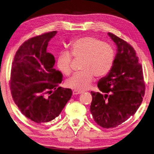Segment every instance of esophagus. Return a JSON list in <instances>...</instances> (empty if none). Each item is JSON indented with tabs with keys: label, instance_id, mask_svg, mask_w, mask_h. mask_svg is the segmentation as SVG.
<instances>
[{
	"label": "esophagus",
	"instance_id": "obj_1",
	"mask_svg": "<svg viewBox=\"0 0 154 154\" xmlns=\"http://www.w3.org/2000/svg\"><path fill=\"white\" fill-rule=\"evenodd\" d=\"M82 93V91H78V90H74L73 92H72L73 95H78V94H80Z\"/></svg>",
	"mask_w": 154,
	"mask_h": 154
}]
</instances>
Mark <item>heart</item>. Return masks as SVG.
I'll list each match as a JSON object with an SVG mask.
<instances>
[{
    "mask_svg": "<svg viewBox=\"0 0 154 154\" xmlns=\"http://www.w3.org/2000/svg\"><path fill=\"white\" fill-rule=\"evenodd\" d=\"M70 53L61 51L57 57V66L65 75L72 72V55L81 59L80 68L82 70L75 73L67 81L68 87L76 90L88 88L96 77L107 75L113 65L115 52L113 47L94 36H85L76 39L70 45Z\"/></svg>",
    "mask_w": 154,
    "mask_h": 154,
    "instance_id": "b5f03b06",
    "label": "heart"
}]
</instances>
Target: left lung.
Returning a JSON list of instances; mask_svg holds the SVG:
<instances>
[{
  "label": "left lung",
  "mask_w": 154,
  "mask_h": 154,
  "mask_svg": "<svg viewBox=\"0 0 154 154\" xmlns=\"http://www.w3.org/2000/svg\"><path fill=\"white\" fill-rule=\"evenodd\" d=\"M117 46L111 69L91 91L90 111L94 120L105 128H115L134 115L142 102L145 83L142 68L134 49L125 40L108 33Z\"/></svg>",
  "instance_id": "left-lung-1"
}]
</instances>
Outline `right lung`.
<instances>
[{
    "label": "right lung",
    "mask_w": 154,
    "mask_h": 154,
    "mask_svg": "<svg viewBox=\"0 0 154 154\" xmlns=\"http://www.w3.org/2000/svg\"><path fill=\"white\" fill-rule=\"evenodd\" d=\"M57 32L26 41L12 64L9 84L14 103L23 115L40 125L57 117L72 94L71 89L59 86L63 74L53 68L54 57L47 52L48 43Z\"/></svg>",
    "instance_id": "add662e5"
}]
</instances>
